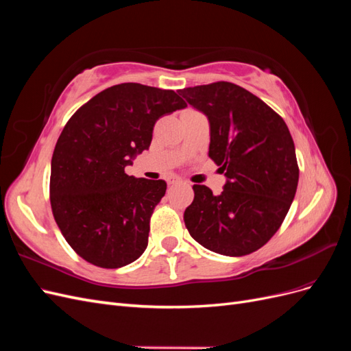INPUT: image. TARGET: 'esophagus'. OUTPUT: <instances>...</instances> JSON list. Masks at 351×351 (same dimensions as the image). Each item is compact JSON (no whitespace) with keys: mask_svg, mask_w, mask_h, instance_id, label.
Returning <instances> with one entry per match:
<instances>
[{"mask_svg":"<svg viewBox=\"0 0 351 351\" xmlns=\"http://www.w3.org/2000/svg\"><path fill=\"white\" fill-rule=\"evenodd\" d=\"M167 183L168 184H178V183H182V178H178L176 176H171V177L167 178Z\"/></svg>","mask_w":351,"mask_h":351,"instance_id":"esophagus-1","label":"esophagus"}]
</instances>
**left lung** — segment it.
<instances>
[{
	"mask_svg": "<svg viewBox=\"0 0 351 351\" xmlns=\"http://www.w3.org/2000/svg\"><path fill=\"white\" fill-rule=\"evenodd\" d=\"M210 127L209 158L227 182L215 196L195 184L184 224L199 244L224 256L261 249L289 212L299 183L294 142L281 117L249 90L217 82L180 90Z\"/></svg>",
	"mask_w": 351,
	"mask_h": 351,
	"instance_id": "left-lung-1",
	"label": "left lung"
}]
</instances>
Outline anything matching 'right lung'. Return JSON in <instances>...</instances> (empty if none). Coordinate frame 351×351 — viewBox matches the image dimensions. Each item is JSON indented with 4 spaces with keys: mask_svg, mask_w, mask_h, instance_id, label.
<instances>
[{
    "mask_svg": "<svg viewBox=\"0 0 351 351\" xmlns=\"http://www.w3.org/2000/svg\"><path fill=\"white\" fill-rule=\"evenodd\" d=\"M186 107L174 90L121 83L84 104L62 129L51 161V208L84 261L121 268L145 252L167 183L124 169L149 149L159 117Z\"/></svg>",
    "mask_w": 351,
    "mask_h": 351,
    "instance_id": "right-lung-1",
    "label": "right lung"
}]
</instances>
